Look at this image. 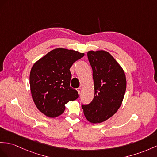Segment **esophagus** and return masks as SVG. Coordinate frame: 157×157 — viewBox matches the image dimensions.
<instances>
[{
  "instance_id": "34e87169",
  "label": "esophagus",
  "mask_w": 157,
  "mask_h": 157,
  "mask_svg": "<svg viewBox=\"0 0 157 157\" xmlns=\"http://www.w3.org/2000/svg\"><path fill=\"white\" fill-rule=\"evenodd\" d=\"M76 90H77L78 93V94H80V93H81V88H77V89H76Z\"/></svg>"
}]
</instances>
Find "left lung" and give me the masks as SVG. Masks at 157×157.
<instances>
[{"instance_id":"obj_1","label":"left lung","mask_w":157,"mask_h":157,"mask_svg":"<svg viewBox=\"0 0 157 157\" xmlns=\"http://www.w3.org/2000/svg\"><path fill=\"white\" fill-rule=\"evenodd\" d=\"M88 59L93 69L94 96L89 105H82L91 123H101L115 114L123 102L127 80L123 68L105 51H90Z\"/></svg>"}]
</instances>
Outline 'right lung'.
Masks as SVG:
<instances>
[{"instance_id": "add662e5", "label": "right lung", "mask_w": 157, "mask_h": 157, "mask_svg": "<svg viewBox=\"0 0 157 157\" xmlns=\"http://www.w3.org/2000/svg\"><path fill=\"white\" fill-rule=\"evenodd\" d=\"M85 53L63 48L53 49L33 64L30 87L33 101L44 115L55 118L62 114L65 105L78 97L70 86V68Z\"/></svg>"}]
</instances>
